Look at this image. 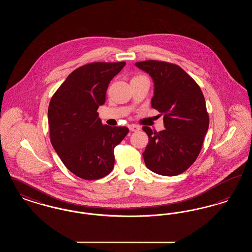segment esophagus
I'll list each match as a JSON object with an SVG mask.
<instances>
[{"instance_id":"1","label":"esophagus","mask_w":252,"mask_h":252,"mask_svg":"<svg viewBox=\"0 0 252 252\" xmlns=\"http://www.w3.org/2000/svg\"><path fill=\"white\" fill-rule=\"evenodd\" d=\"M128 128H129V130H130V131H139V130L141 129V126H137V125L132 124V125H129V126H128Z\"/></svg>"}]
</instances>
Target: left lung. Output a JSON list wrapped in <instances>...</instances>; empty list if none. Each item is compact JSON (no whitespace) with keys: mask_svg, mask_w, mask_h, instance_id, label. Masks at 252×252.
I'll return each instance as SVG.
<instances>
[{"mask_svg":"<svg viewBox=\"0 0 252 252\" xmlns=\"http://www.w3.org/2000/svg\"><path fill=\"white\" fill-rule=\"evenodd\" d=\"M135 65L153 79L151 106L163 114L165 127L159 132L143 127L149 139L143 153L144 163L161 176L180 175L196 159L209 128L203 94L192 77L176 64L145 60Z\"/></svg>","mask_w":252,"mask_h":252,"instance_id":"1","label":"left lung"}]
</instances>
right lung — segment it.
I'll use <instances>...</instances> for the list:
<instances>
[{"mask_svg":"<svg viewBox=\"0 0 252 252\" xmlns=\"http://www.w3.org/2000/svg\"><path fill=\"white\" fill-rule=\"evenodd\" d=\"M126 62H94L69 74L48 108L50 140L72 174L94 180L114 166V148L128 133L126 126L103 125L97 109L106 102L111 79Z\"/></svg>","mask_w":252,"mask_h":252,"instance_id":"obj_1","label":"right lung"}]
</instances>
